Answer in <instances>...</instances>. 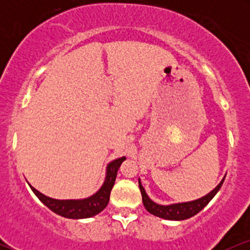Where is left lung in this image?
<instances>
[{
	"instance_id": "left-lung-1",
	"label": "left lung",
	"mask_w": 250,
	"mask_h": 250,
	"mask_svg": "<svg viewBox=\"0 0 250 250\" xmlns=\"http://www.w3.org/2000/svg\"><path fill=\"white\" fill-rule=\"evenodd\" d=\"M223 181H225V179L221 181L214 190H211L210 193L206 195V196L201 197V199L190 201V202L174 203V205H169V206L157 205V203H155L154 201L149 199L147 193H146L145 188L142 187L140 179H139V187L142 194V202L143 205H145V208L147 209L149 213L165 220L181 221V220H187L189 217L194 216V215H196L199 211L202 210V209L208 205L209 201L213 199L215 195H216L217 191L220 190Z\"/></svg>"
}]
</instances>
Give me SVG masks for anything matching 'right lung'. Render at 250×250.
Segmentation results:
<instances>
[{"label": "right lung", "mask_w": 250, "mask_h": 250, "mask_svg": "<svg viewBox=\"0 0 250 250\" xmlns=\"http://www.w3.org/2000/svg\"><path fill=\"white\" fill-rule=\"evenodd\" d=\"M125 157H120V159L114 160L110 162L107 167V173H105V180L103 182L102 187L96 191V194L91 195L90 197L83 200H55L51 197L45 196L35 188L31 187V190L34 194L39 197L40 201L43 205L47 206L50 210L57 215H61L63 217H68V219H87L91 217L94 215L99 213L107 207L109 202V196H110V191L113 189L114 183H115L117 170H119L120 166L125 161Z\"/></svg>", "instance_id": "obj_1"}]
</instances>
